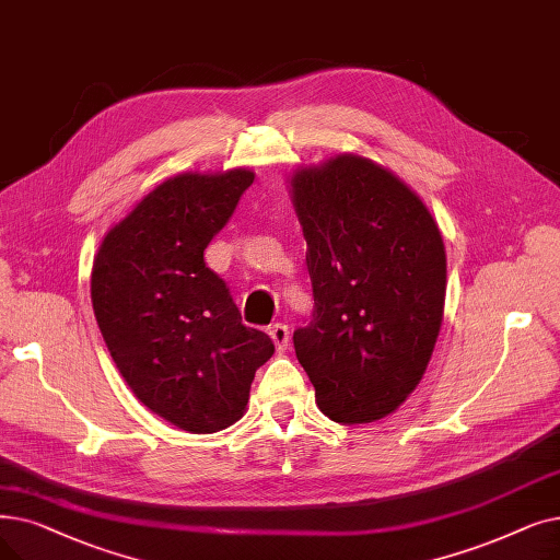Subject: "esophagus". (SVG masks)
Returning a JSON list of instances; mask_svg holds the SVG:
<instances>
[{
    "mask_svg": "<svg viewBox=\"0 0 560 560\" xmlns=\"http://www.w3.org/2000/svg\"><path fill=\"white\" fill-rule=\"evenodd\" d=\"M270 338L275 340V348L279 350V352H285L288 350V346H290V329H288V325H283V323H277V325H272L270 327Z\"/></svg>",
    "mask_w": 560,
    "mask_h": 560,
    "instance_id": "1",
    "label": "esophagus"
}]
</instances>
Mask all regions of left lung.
Here are the masks:
<instances>
[{"label": "left lung", "instance_id": "obj_1", "mask_svg": "<svg viewBox=\"0 0 560 560\" xmlns=\"http://www.w3.org/2000/svg\"><path fill=\"white\" fill-rule=\"evenodd\" d=\"M288 183L315 304L295 354L325 417L384 419L419 386L442 329V231L419 194L369 158L340 153Z\"/></svg>", "mask_w": 560, "mask_h": 560}]
</instances>
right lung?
I'll return each mask as SVG.
<instances>
[{"label":"right lung","mask_w":560,"mask_h":560,"mask_svg":"<svg viewBox=\"0 0 560 560\" xmlns=\"http://www.w3.org/2000/svg\"><path fill=\"white\" fill-rule=\"evenodd\" d=\"M252 183L245 166L166 178L93 258V313L118 373L153 415L194 434L240 421L256 369L275 354L203 260Z\"/></svg>","instance_id":"right-lung-1"}]
</instances>
